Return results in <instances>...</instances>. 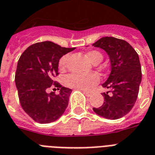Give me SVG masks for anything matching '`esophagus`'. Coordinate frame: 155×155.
<instances>
[{
    "label": "esophagus",
    "instance_id": "1",
    "mask_svg": "<svg viewBox=\"0 0 155 155\" xmlns=\"http://www.w3.org/2000/svg\"><path fill=\"white\" fill-rule=\"evenodd\" d=\"M82 92H84V94L86 95L87 97H91V96H92V93H91V92H87V91H84V90H82Z\"/></svg>",
    "mask_w": 155,
    "mask_h": 155
}]
</instances>
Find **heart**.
<instances>
[{"label":"heart","mask_w":155,"mask_h":155,"mask_svg":"<svg viewBox=\"0 0 155 155\" xmlns=\"http://www.w3.org/2000/svg\"><path fill=\"white\" fill-rule=\"evenodd\" d=\"M86 55L91 62L94 64H98L103 59V55L101 53L97 51H90L87 52ZM69 55L65 54L59 59L58 68L60 71H65L68 66ZM100 80L99 75L95 73L92 74H78L73 73L66 77L65 83L67 86L73 87L75 89L84 90V91H90L98 84Z\"/></svg>","instance_id":"obj_1"}]
</instances>
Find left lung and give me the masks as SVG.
Segmentation results:
<instances>
[{
    "instance_id": "8db88e82",
    "label": "left lung",
    "mask_w": 155,
    "mask_h": 155,
    "mask_svg": "<svg viewBox=\"0 0 155 155\" xmlns=\"http://www.w3.org/2000/svg\"><path fill=\"white\" fill-rule=\"evenodd\" d=\"M108 54L111 72L102 86L109 89L102 93L104 101L93 111L110 120L122 117L130 112L137 101L142 81L139 57L126 41L113 37H103L92 44Z\"/></svg>"
}]
</instances>
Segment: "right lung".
<instances>
[{"mask_svg":"<svg viewBox=\"0 0 155 155\" xmlns=\"http://www.w3.org/2000/svg\"><path fill=\"white\" fill-rule=\"evenodd\" d=\"M75 49L46 41L31 45L20 56L15 74L16 87L21 108L35 121L53 122L65 112L71 89L62 87L54 77L58 75L61 57ZM51 87L60 90V94H47Z\"/></svg>","mask_w":155,"mask_h":155,"instance_id":"right-lung-1","label":"right lung"}]
</instances>
